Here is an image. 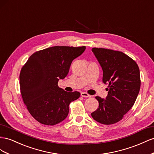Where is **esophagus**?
Here are the masks:
<instances>
[{
  "instance_id": "1",
  "label": "esophagus",
  "mask_w": 154,
  "mask_h": 154,
  "mask_svg": "<svg viewBox=\"0 0 154 154\" xmlns=\"http://www.w3.org/2000/svg\"><path fill=\"white\" fill-rule=\"evenodd\" d=\"M81 95L82 97H91V95L88 94L87 93H86V92H82Z\"/></svg>"
}]
</instances>
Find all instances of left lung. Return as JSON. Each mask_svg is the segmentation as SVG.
Listing matches in <instances>:
<instances>
[{
	"instance_id": "1",
	"label": "left lung",
	"mask_w": 154,
	"mask_h": 154,
	"mask_svg": "<svg viewBox=\"0 0 154 154\" xmlns=\"http://www.w3.org/2000/svg\"><path fill=\"white\" fill-rule=\"evenodd\" d=\"M102 68L103 82L108 85L106 99L97 96L99 108L91 113L103 125L121 121L133 106L140 86L138 65L124 53L105 48L91 49Z\"/></svg>"
}]
</instances>
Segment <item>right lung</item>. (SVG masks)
Segmentation results:
<instances>
[{
	"instance_id": "right-lung-1",
	"label": "right lung",
	"mask_w": 154,
	"mask_h": 154,
	"mask_svg": "<svg viewBox=\"0 0 154 154\" xmlns=\"http://www.w3.org/2000/svg\"><path fill=\"white\" fill-rule=\"evenodd\" d=\"M85 46H53L29 57L20 73V88L23 101L35 119L53 126L68 115L70 103L79 97V91L68 92L58 86L69 72L72 61Z\"/></svg>"
}]
</instances>
